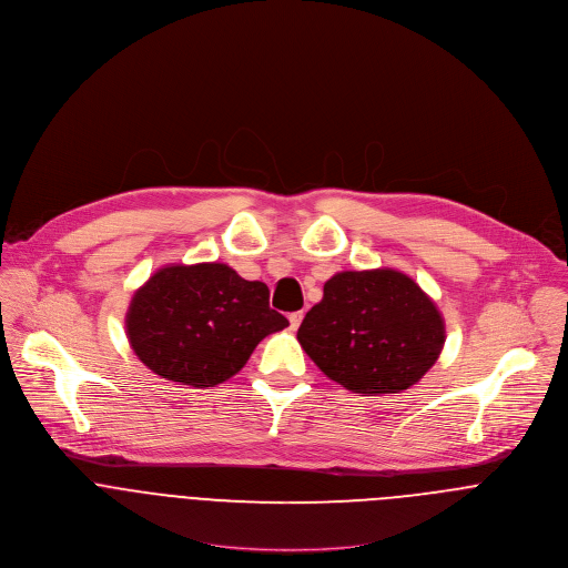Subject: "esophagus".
Instances as JSON below:
<instances>
[{
  "label": "esophagus",
  "mask_w": 568,
  "mask_h": 568,
  "mask_svg": "<svg viewBox=\"0 0 568 568\" xmlns=\"http://www.w3.org/2000/svg\"><path fill=\"white\" fill-rule=\"evenodd\" d=\"M302 320H304V311H295V313H291L288 315V322H291V328L295 331L300 324H302Z\"/></svg>",
  "instance_id": "esophagus-1"
}]
</instances>
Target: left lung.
I'll use <instances>...</instances> for the list:
<instances>
[{"label":"left lung","instance_id":"1","mask_svg":"<svg viewBox=\"0 0 568 568\" xmlns=\"http://www.w3.org/2000/svg\"><path fill=\"white\" fill-rule=\"evenodd\" d=\"M297 339L320 371L362 395L402 393L437 362L446 331L435 302L393 268L342 271L324 284Z\"/></svg>","mask_w":568,"mask_h":568}]
</instances>
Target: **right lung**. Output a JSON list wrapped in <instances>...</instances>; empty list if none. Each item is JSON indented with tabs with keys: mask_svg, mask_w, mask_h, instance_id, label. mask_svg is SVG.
Wrapping results in <instances>:
<instances>
[{
	"mask_svg": "<svg viewBox=\"0 0 568 568\" xmlns=\"http://www.w3.org/2000/svg\"><path fill=\"white\" fill-rule=\"evenodd\" d=\"M286 326L264 282H248L217 262L160 268L135 291L126 313L135 355L155 375L195 388L233 377L266 335Z\"/></svg>",
	"mask_w": 568,
	"mask_h": 568,
	"instance_id": "add662e5",
	"label": "right lung"
}]
</instances>
